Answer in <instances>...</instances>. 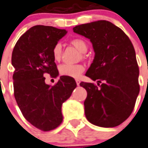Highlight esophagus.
I'll list each match as a JSON object with an SVG mask.
<instances>
[{
	"label": "esophagus",
	"instance_id": "esophagus-1",
	"mask_svg": "<svg viewBox=\"0 0 148 148\" xmlns=\"http://www.w3.org/2000/svg\"><path fill=\"white\" fill-rule=\"evenodd\" d=\"M76 84L79 86V84H80V80H79V79H76Z\"/></svg>",
	"mask_w": 148,
	"mask_h": 148
}]
</instances>
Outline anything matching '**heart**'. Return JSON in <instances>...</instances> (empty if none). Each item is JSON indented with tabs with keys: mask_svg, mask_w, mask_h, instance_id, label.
Listing matches in <instances>:
<instances>
[{
	"mask_svg": "<svg viewBox=\"0 0 148 148\" xmlns=\"http://www.w3.org/2000/svg\"><path fill=\"white\" fill-rule=\"evenodd\" d=\"M72 45L79 50L81 53H84L88 50V44L83 39H73ZM62 48L60 44H56L52 48V56L56 60H59L61 56ZM60 73L62 76H69L72 78H78L82 72L84 71V66L82 64H63L59 68Z\"/></svg>",
	"mask_w": 148,
	"mask_h": 148,
	"instance_id": "obj_1",
	"label": "heart"
}]
</instances>
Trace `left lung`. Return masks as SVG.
<instances>
[{
    "label": "left lung",
    "mask_w": 148,
    "mask_h": 148,
    "mask_svg": "<svg viewBox=\"0 0 148 148\" xmlns=\"http://www.w3.org/2000/svg\"><path fill=\"white\" fill-rule=\"evenodd\" d=\"M73 32L89 39L95 52L85 75L97 80L99 87L79 84L88 92L84 103L86 118L96 126H118L132 114L139 92V71L132 44L122 29L108 21L77 25Z\"/></svg>",
    "instance_id": "left-lung-1"
}]
</instances>
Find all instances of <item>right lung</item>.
Instances as JSON below:
<instances>
[{
    "label": "right lung",
    "mask_w": 148,
    "mask_h": 148,
    "mask_svg": "<svg viewBox=\"0 0 148 148\" xmlns=\"http://www.w3.org/2000/svg\"><path fill=\"white\" fill-rule=\"evenodd\" d=\"M67 32L52 26H33L20 37L12 51L16 101L25 118L45 132L61 123L63 103L76 88L75 79L65 76L54 86L45 82V73L59 76L52 48Z\"/></svg>",
    "instance_id": "add662e5"
}]
</instances>
